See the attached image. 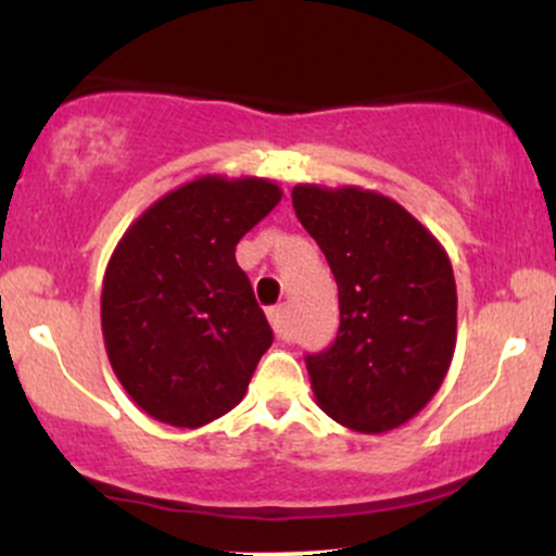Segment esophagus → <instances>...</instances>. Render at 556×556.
Wrapping results in <instances>:
<instances>
[{"instance_id": "1", "label": "esophagus", "mask_w": 556, "mask_h": 556, "mask_svg": "<svg viewBox=\"0 0 556 556\" xmlns=\"http://www.w3.org/2000/svg\"><path fill=\"white\" fill-rule=\"evenodd\" d=\"M269 321L274 327V334L279 337V340H287L290 337V327H287V308L285 305H277V308L269 311Z\"/></svg>"}]
</instances>
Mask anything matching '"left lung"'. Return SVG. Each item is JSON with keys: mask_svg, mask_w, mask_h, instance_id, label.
Returning <instances> with one entry per match:
<instances>
[{"mask_svg": "<svg viewBox=\"0 0 556 556\" xmlns=\"http://www.w3.org/2000/svg\"><path fill=\"white\" fill-rule=\"evenodd\" d=\"M292 206L340 290L337 340L305 361L316 405L358 433L400 429L429 405L455 355L450 256L429 227L376 190L300 182Z\"/></svg>", "mask_w": 556, "mask_h": 556, "instance_id": "1", "label": "left lung"}]
</instances>
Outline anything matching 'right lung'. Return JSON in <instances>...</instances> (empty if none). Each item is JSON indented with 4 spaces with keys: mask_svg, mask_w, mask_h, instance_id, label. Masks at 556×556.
Segmentation results:
<instances>
[{
    "mask_svg": "<svg viewBox=\"0 0 556 556\" xmlns=\"http://www.w3.org/2000/svg\"><path fill=\"white\" fill-rule=\"evenodd\" d=\"M282 201L266 177L201 175L125 229L101 287L112 371L159 424L198 429L245 397L274 331L235 245Z\"/></svg>",
    "mask_w": 556,
    "mask_h": 556,
    "instance_id": "1",
    "label": "right lung"
}]
</instances>
